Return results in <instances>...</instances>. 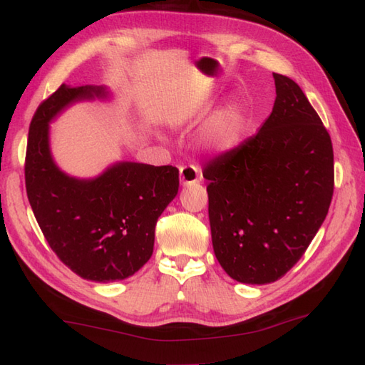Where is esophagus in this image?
Masks as SVG:
<instances>
[{
  "mask_svg": "<svg viewBox=\"0 0 365 365\" xmlns=\"http://www.w3.org/2000/svg\"><path fill=\"white\" fill-rule=\"evenodd\" d=\"M180 178H181V182L182 185H189V184H193L197 181V178H200V169L196 168V165H181L180 168Z\"/></svg>",
  "mask_w": 365,
  "mask_h": 365,
  "instance_id": "obj_1",
  "label": "esophagus"
}]
</instances>
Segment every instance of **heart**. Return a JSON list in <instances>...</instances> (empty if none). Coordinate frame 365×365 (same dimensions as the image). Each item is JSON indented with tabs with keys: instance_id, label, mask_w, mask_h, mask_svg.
<instances>
[{
	"instance_id": "b5f03b06",
	"label": "heart",
	"mask_w": 365,
	"mask_h": 365,
	"mask_svg": "<svg viewBox=\"0 0 365 365\" xmlns=\"http://www.w3.org/2000/svg\"><path fill=\"white\" fill-rule=\"evenodd\" d=\"M242 126V115L237 108L231 106L219 113L208 126L207 138L219 149H228L236 143Z\"/></svg>"
}]
</instances>
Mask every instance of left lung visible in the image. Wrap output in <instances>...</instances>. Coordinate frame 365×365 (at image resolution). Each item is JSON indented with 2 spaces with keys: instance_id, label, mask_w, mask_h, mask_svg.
<instances>
[{
  "instance_id": "obj_1",
  "label": "left lung",
  "mask_w": 365,
  "mask_h": 365,
  "mask_svg": "<svg viewBox=\"0 0 365 365\" xmlns=\"http://www.w3.org/2000/svg\"><path fill=\"white\" fill-rule=\"evenodd\" d=\"M275 102L257 134L202 169L216 259L231 279L264 284L302 259L334 195V148L292 79L274 73Z\"/></svg>"
}]
</instances>
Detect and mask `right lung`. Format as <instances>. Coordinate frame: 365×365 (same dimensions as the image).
Wrapping results in <instances>:
<instances>
[{
  "label": "right lung",
  "instance_id": "obj_1",
  "mask_svg": "<svg viewBox=\"0 0 365 365\" xmlns=\"http://www.w3.org/2000/svg\"><path fill=\"white\" fill-rule=\"evenodd\" d=\"M105 96L103 88L61 85L29 128L26 190L43 237L59 260L93 282L123 280L153 252L157 220L178 193L173 165L118 163L96 180H74L53 163L48 121L68 103Z\"/></svg>",
  "mask_w": 365,
  "mask_h": 365
}]
</instances>
